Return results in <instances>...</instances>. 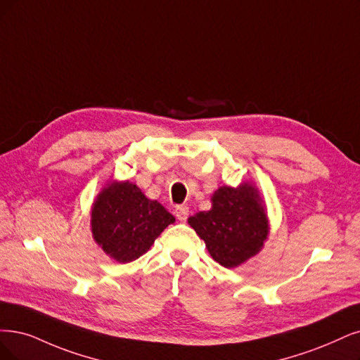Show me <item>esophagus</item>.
Instances as JSON below:
<instances>
[{"mask_svg":"<svg viewBox=\"0 0 360 360\" xmlns=\"http://www.w3.org/2000/svg\"><path fill=\"white\" fill-rule=\"evenodd\" d=\"M188 214H190V209L187 207V206H176V209H175V215H176V218L179 219V221H187V218H188Z\"/></svg>","mask_w":360,"mask_h":360,"instance_id":"obj_1","label":"esophagus"}]
</instances>
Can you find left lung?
I'll use <instances>...</instances> for the list:
<instances>
[{"mask_svg": "<svg viewBox=\"0 0 360 360\" xmlns=\"http://www.w3.org/2000/svg\"><path fill=\"white\" fill-rule=\"evenodd\" d=\"M188 224L203 238L210 257L225 269H234L257 255L267 240L269 219L258 190L249 182L219 187L212 209L198 212Z\"/></svg>", "mask_w": 360, "mask_h": 360, "instance_id": "left-lung-1", "label": "left lung"}]
</instances>
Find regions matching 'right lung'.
<instances>
[{
  "mask_svg": "<svg viewBox=\"0 0 360 360\" xmlns=\"http://www.w3.org/2000/svg\"><path fill=\"white\" fill-rule=\"evenodd\" d=\"M175 217L150 200L138 185L111 182L91 207V233L106 255L118 262H131L148 250Z\"/></svg>",
  "mask_w": 360,
  "mask_h": 360,
  "instance_id": "obj_1",
  "label": "right lung"
}]
</instances>
